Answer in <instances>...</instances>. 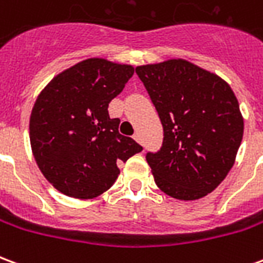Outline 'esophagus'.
<instances>
[{
    "mask_svg": "<svg viewBox=\"0 0 263 263\" xmlns=\"http://www.w3.org/2000/svg\"><path fill=\"white\" fill-rule=\"evenodd\" d=\"M134 139H135V141H137V142H139V143H142V138H141V135H139V134H135V135H134Z\"/></svg>",
    "mask_w": 263,
    "mask_h": 263,
    "instance_id": "esophagus-1",
    "label": "esophagus"
}]
</instances>
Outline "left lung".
Listing matches in <instances>:
<instances>
[{
  "label": "left lung",
  "instance_id": "1",
  "mask_svg": "<svg viewBox=\"0 0 263 263\" xmlns=\"http://www.w3.org/2000/svg\"><path fill=\"white\" fill-rule=\"evenodd\" d=\"M163 126V143L148 152L156 186L177 200H197L220 184L235 162L243 118L220 76L184 59L138 66Z\"/></svg>",
  "mask_w": 263,
  "mask_h": 263
}]
</instances>
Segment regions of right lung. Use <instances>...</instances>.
<instances>
[{
  "label": "right lung",
  "mask_w": 263,
  "mask_h": 263,
  "mask_svg": "<svg viewBox=\"0 0 263 263\" xmlns=\"http://www.w3.org/2000/svg\"><path fill=\"white\" fill-rule=\"evenodd\" d=\"M132 74L131 65L91 58L54 76L37 96L29 120L32 154L60 193L97 197L117 180V163L142 151L108 115L109 101Z\"/></svg>",
  "instance_id": "1"
}]
</instances>
